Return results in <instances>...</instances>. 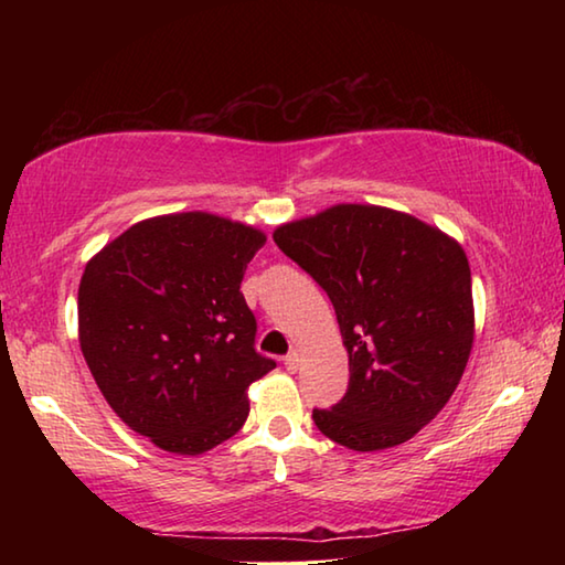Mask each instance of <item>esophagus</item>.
<instances>
[{
  "label": "esophagus",
  "mask_w": 565,
  "mask_h": 565,
  "mask_svg": "<svg viewBox=\"0 0 565 565\" xmlns=\"http://www.w3.org/2000/svg\"><path fill=\"white\" fill-rule=\"evenodd\" d=\"M299 361H301V353L294 349V351L286 353V359H284V366L289 369V371H296V369H299Z\"/></svg>",
  "instance_id": "34e87169"
}]
</instances>
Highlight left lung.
<instances>
[{"instance_id": "obj_1", "label": "left lung", "mask_w": 565, "mask_h": 565, "mask_svg": "<svg viewBox=\"0 0 565 565\" xmlns=\"http://www.w3.org/2000/svg\"><path fill=\"white\" fill-rule=\"evenodd\" d=\"M274 242L329 294L349 353L347 396L313 408V424L353 451L406 444L454 396L473 349L461 244L374 204L296 218L276 226Z\"/></svg>"}]
</instances>
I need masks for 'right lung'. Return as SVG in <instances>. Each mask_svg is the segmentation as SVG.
<instances>
[{"instance_id": "1", "label": "right lung", "mask_w": 565, "mask_h": 565, "mask_svg": "<svg viewBox=\"0 0 565 565\" xmlns=\"http://www.w3.org/2000/svg\"><path fill=\"white\" fill-rule=\"evenodd\" d=\"M264 242L262 228L218 214H161L84 266V361L114 414L169 454L232 438L248 386L276 366L256 353V319L238 291Z\"/></svg>"}]
</instances>
